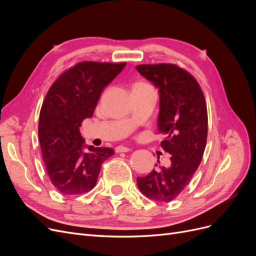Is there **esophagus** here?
Masks as SVG:
<instances>
[{
    "instance_id": "34e87169",
    "label": "esophagus",
    "mask_w": 256,
    "mask_h": 256,
    "mask_svg": "<svg viewBox=\"0 0 256 256\" xmlns=\"http://www.w3.org/2000/svg\"><path fill=\"white\" fill-rule=\"evenodd\" d=\"M129 150H130V148H129V147H126V146H116L115 147L116 152H127Z\"/></svg>"
}]
</instances>
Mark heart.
I'll return each mask as SVG.
<instances>
[{
    "mask_svg": "<svg viewBox=\"0 0 256 256\" xmlns=\"http://www.w3.org/2000/svg\"><path fill=\"white\" fill-rule=\"evenodd\" d=\"M138 85H147V84H144V83H140V84H138Z\"/></svg>",
    "mask_w": 256,
    "mask_h": 256,
    "instance_id": "heart-1",
    "label": "heart"
}]
</instances>
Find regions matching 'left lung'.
Here are the masks:
<instances>
[{"label": "left lung", "instance_id": "obj_1", "mask_svg": "<svg viewBox=\"0 0 256 256\" xmlns=\"http://www.w3.org/2000/svg\"><path fill=\"white\" fill-rule=\"evenodd\" d=\"M136 68L158 90V132L166 136L161 146L171 154L168 166L156 164L148 175L138 177L136 184L148 198L171 202L189 184L203 157L207 140L205 98L196 80L175 65Z\"/></svg>", "mask_w": 256, "mask_h": 256}]
</instances>
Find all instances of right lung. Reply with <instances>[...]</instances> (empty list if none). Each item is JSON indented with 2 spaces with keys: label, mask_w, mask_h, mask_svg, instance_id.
I'll list each match as a JSON object with an SVG mask.
<instances>
[{
  "label": "right lung",
  "mask_w": 256,
  "mask_h": 256,
  "mask_svg": "<svg viewBox=\"0 0 256 256\" xmlns=\"http://www.w3.org/2000/svg\"><path fill=\"white\" fill-rule=\"evenodd\" d=\"M125 66L82 62L62 74L44 98L38 136L46 170L62 194L90 191L104 161L114 154L109 147L85 144L80 126L92 118L104 88Z\"/></svg>",
  "instance_id": "add662e5"
}]
</instances>
